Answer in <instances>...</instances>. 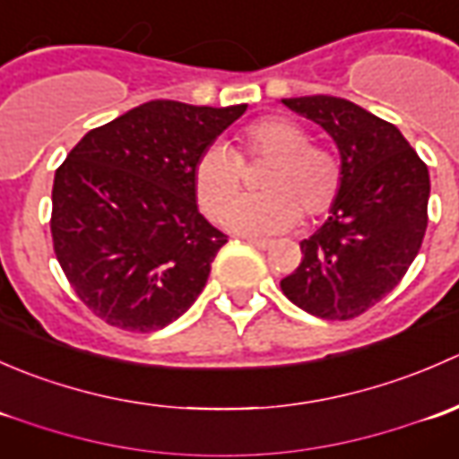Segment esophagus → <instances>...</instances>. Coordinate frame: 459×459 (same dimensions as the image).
Returning <instances> with one entry per match:
<instances>
[{"label":"esophagus","instance_id":"obj_1","mask_svg":"<svg viewBox=\"0 0 459 459\" xmlns=\"http://www.w3.org/2000/svg\"><path fill=\"white\" fill-rule=\"evenodd\" d=\"M248 244H251V247L259 248V251H268V248L273 247L271 239H257V238H248Z\"/></svg>","mask_w":459,"mask_h":459}]
</instances>
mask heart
<instances>
[{
    "label": "heart",
    "mask_w": 459,
    "mask_h": 459,
    "mask_svg": "<svg viewBox=\"0 0 459 459\" xmlns=\"http://www.w3.org/2000/svg\"><path fill=\"white\" fill-rule=\"evenodd\" d=\"M239 148L211 143L193 169L195 197L211 217H220L237 196L242 165L268 160L260 178L264 191L231 204L224 224L244 235H273L290 229L299 217L317 220L326 215L342 191V160L326 143L311 142L304 126L289 117L268 115L242 128Z\"/></svg>",
    "instance_id": "b5f03b06"
}]
</instances>
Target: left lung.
<instances>
[{"mask_svg":"<svg viewBox=\"0 0 459 459\" xmlns=\"http://www.w3.org/2000/svg\"><path fill=\"white\" fill-rule=\"evenodd\" d=\"M340 148L342 191L331 215L299 244L302 262L281 293L322 319H353L391 293L427 233L429 169L393 124L331 95L281 100Z\"/></svg>","mask_w":459,"mask_h":459,"instance_id":"left-lung-1","label":"left lung"}]
</instances>
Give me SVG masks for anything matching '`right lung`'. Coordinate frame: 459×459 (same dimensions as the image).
Instances as JSON below:
<instances>
[{
    "mask_svg": "<svg viewBox=\"0 0 459 459\" xmlns=\"http://www.w3.org/2000/svg\"><path fill=\"white\" fill-rule=\"evenodd\" d=\"M244 110L148 101L88 131L57 169L55 255L106 324L157 331L202 293L226 235L197 208L193 169Z\"/></svg>",
    "mask_w": 459,
    "mask_h": 459,
    "instance_id": "obj_1",
    "label": "right lung"
}]
</instances>
